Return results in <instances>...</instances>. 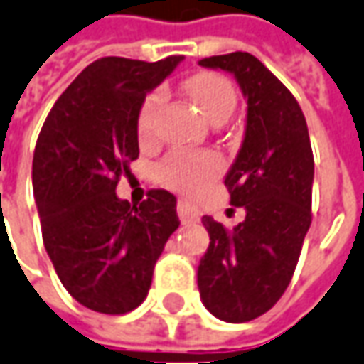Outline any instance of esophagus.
I'll list each match as a JSON object with an SVG mask.
<instances>
[{
	"label": "esophagus",
	"instance_id": "34e87169",
	"mask_svg": "<svg viewBox=\"0 0 364 364\" xmlns=\"http://www.w3.org/2000/svg\"><path fill=\"white\" fill-rule=\"evenodd\" d=\"M178 215H180V222L182 224H190V222H196L198 220V208L188 202V200H178Z\"/></svg>",
	"mask_w": 364,
	"mask_h": 364
}]
</instances>
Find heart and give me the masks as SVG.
<instances>
[{"label":"heart","mask_w":364,"mask_h":364,"mask_svg":"<svg viewBox=\"0 0 364 364\" xmlns=\"http://www.w3.org/2000/svg\"><path fill=\"white\" fill-rule=\"evenodd\" d=\"M188 91L208 120L228 119L235 109L237 95L232 82L215 73H202L188 81ZM164 91L156 89L144 99L139 112V134L142 140H150L156 132V120L164 102ZM220 168V160L210 152H172L160 164L158 176L162 184L174 190H196L202 182Z\"/></svg>","instance_id":"heart-1"}]
</instances>
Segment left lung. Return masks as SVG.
<instances>
[{
  "label": "left lung",
  "instance_id": "8db88e82",
  "mask_svg": "<svg viewBox=\"0 0 364 364\" xmlns=\"http://www.w3.org/2000/svg\"><path fill=\"white\" fill-rule=\"evenodd\" d=\"M200 65L234 75L247 110L242 146L224 178L230 204L244 208L245 218L232 230L202 218L210 245L198 289L214 317L245 323L269 311L291 282L311 225V142L299 102L254 55L235 51Z\"/></svg>",
  "mask_w": 364,
  "mask_h": 364
}]
</instances>
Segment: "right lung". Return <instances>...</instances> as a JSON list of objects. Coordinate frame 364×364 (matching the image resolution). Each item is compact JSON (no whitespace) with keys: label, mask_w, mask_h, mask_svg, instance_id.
Masks as SVG:
<instances>
[{"label":"right lung","mask_w":364,"mask_h":364,"mask_svg":"<svg viewBox=\"0 0 364 364\" xmlns=\"http://www.w3.org/2000/svg\"><path fill=\"white\" fill-rule=\"evenodd\" d=\"M180 61L97 59L53 105L37 139L33 196L45 250L63 287L92 311L136 309L180 225L166 190H150L139 208L117 196L139 158L140 107Z\"/></svg>","instance_id":"right-lung-1"}]
</instances>
